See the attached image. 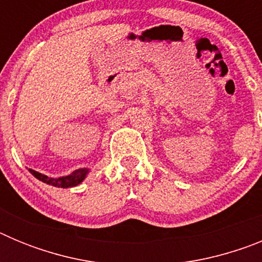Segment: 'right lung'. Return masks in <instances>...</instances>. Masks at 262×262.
Masks as SVG:
<instances>
[{
	"mask_svg": "<svg viewBox=\"0 0 262 262\" xmlns=\"http://www.w3.org/2000/svg\"><path fill=\"white\" fill-rule=\"evenodd\" d=\"M30 172H31L32 176H35L38 180H40V181L46 182V184L48 185H52V186L72 187L78 185L80 182H82V180H84L85 176H86L88 173V169H78V170H75V172L66 176V177H59V178L47 177V176L40 174V173L35 172V170H32V169H30Z\"/></svg>",
	"mask_w": 262,
	"mask_h": 262,
	"instance_id": "right-lung-1",
	"label": "right lung"
}]
</instances>
